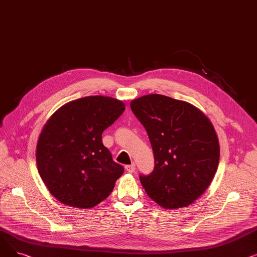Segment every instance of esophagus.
Returning <instances> with one entry per match:
<instances>
[{
    "instance_id": "1",
    "label": "esophagus",
    "mask_w": 257,
    "mask_h": 257,
    "mask_svg": "<svg viewBox=\"0 0 257 257\" xmlns=\"http://www.w3.org/2000/svg\"><path fill=\"white\" fill-rule=\"evenodd\" d=\"M125 169L129 173H133L134 171H136V166H134V165H128V166L125 167Z\"/></svg>"
}]
</instances>
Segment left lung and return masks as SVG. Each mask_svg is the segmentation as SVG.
<instances>
[{
	"mask_svg": "<svg viewBox=\"0 0 257 257\" xmlns=\"http://www.w3.org/2000/svg\"><path fill=\"white\" fill-rule=\"evenodd\" d=\"M154 153L149 175H140L147 195L165 208L186 207L212 181L220 145L209 118L194 105L163 94L131 101Z\"/></svg>",
	"mask_w": 257,
	"mask_h": 257,
	"instance_id": "8db88e82",
	"label": "left lung"
}]
</instances>
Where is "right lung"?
Listing matches in <instances>:
<instances>
[{"instance_id":"add662e5","label":"right lung","mask_w":257,"mask_h":257,"mask_svg":"<svg viewBox=\"0 0 257 257\" xmlns=\"http://www.w3.org/2000/svg\"><path fill=\"white\" fill-rule=\"evenodd\" d=\"M124 110L119 100L89 96L64 104L48 119L38 138L36 164L61 203L90 208L110 195L124 168L112 160L102 133Z\"/></svg>"}]
</instances>
